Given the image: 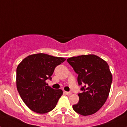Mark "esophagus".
I'll use <instances>...</instances> for the list:
<instances>
[{
    "label": "esophagus",
    "mask_w": 127,
    "mask_h": 127,
    "mask_svg": "<svg viewBox=\"0 0 127 127\" xmlns=\"http://www.w3.org/2000/svg\"><path fill=\"white\" fill-rule=\"evenodd\" d=\"M64 94L67 95H71L72 93L70 92H64Z\"/></svg>",
    "instance_id": "1"
}]
</instances>
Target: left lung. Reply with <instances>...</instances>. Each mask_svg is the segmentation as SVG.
I'll return each instance as SVG.
<instances>
[{
    "instance_id": "obj_1",
    "label": "left lung",
    "mask_w": 127,
    "mask_h": 127,
    "mask_svg": "<svg viewBox=\"0 0 127 127\" xmlns=\"http://www.w3.org/2000/svg\"><path fill=\"white\" fill-rule=\"evenodd\" d=\"M67 61L78 74V85H84L73 109L83 116L94 114L102 107L111 89L113 77L107 63L95 55L73 57Z\"/></svg>"
}]
</instances>
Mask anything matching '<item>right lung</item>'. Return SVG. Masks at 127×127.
<instances>
[{
  "label": "right lung",
  "mask_w": 127,
  "mask_h": 127,
  "mask_svg": "<svg viewBox=\"0 0 127 127\" xmlns=\"http://www.w3.org/2000/svg\"><path fill=\"white\" fill-rule=\"evenodd\" d=\"M66 59L44 53L28 56L18 65L16 87L20 97L29 109L39 114L51 111L63 94L46 85L51 79L55 67Z\"/></svg>",
  "instance_id": "right-lung-1"
}]
</instances>
